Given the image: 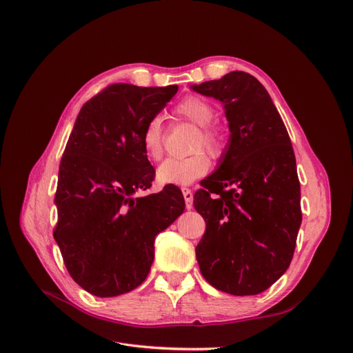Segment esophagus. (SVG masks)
<instances>
[{
  "label": "esophagus",
  "instance_id": "esophagus-1",
  "mask_svg": "<svg viewBox=\"0 0 353 353\" xmlns=\"http://www.w3.org/2000/svg\"><path fill=\"white\" fill-rule=\"evenodd\" d=\"M183 194H184V199H185L187 209L193 208V191H191L190 188H183Z\"/></svg>",
  "mask_w": 353,
  "mask_h": 353
}]
</instances>
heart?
I'll list each match as a JSON object with an SVG mask.
<instances>
[{
  "instance_id": "heart-1",
  "label": "heart",
  "mask_w": 353,
  "mask_h": 353,
  "mask_svg": "<svg viewBox=\"0 0 353 353\" xmlns=\"http://www.w3.org/2000/svg\"><path fill=\"white\" fill-rule=\"evenodd\" d=\"M175 114L200 126L196 137L194 150L205 147L212 154H219L225 144V132L221 126L212 123L215 117L213 105L197 95H188L179 101ZM143 150L152 160H159L163 154V128L160 117H153L144 126L141 134ZM210 169V160L205 152H197L188 157H170L157 169V179L162 184L187 185L197 178L205 176Z\"/></svg>"
}]
</instances>
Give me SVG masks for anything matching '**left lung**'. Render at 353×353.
<instances>
[{
	"instance_id": "obj_1",
	"label": "left lung",
	"mask_w": 353,
	"mask_h": 353,
	"mask_svg": "<svg viewBox=\"0 0 353 353\" xmlns=\"http://www.w3.org/2000/svg\"><path fill=\"white\" fill-rule=\"evenodd\" d=\"M191 90L223 104L231 132L218 169L194 194L206 221L196 248L200 272L223 293L259 294L290 266L302 223L290 137L268 91L249 73L234 70Z\"/></svg>"
}]
</instances>
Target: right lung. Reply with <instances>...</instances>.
<instances>
[{"mask_svg": "<svg viewBox=\"0 0 353 353\" xmlns=\"http://www.w3.org/2000/svg\"><path fill=\"white\" fill-rule=\"evenodd\" d=\"M176 85L113 83L82 105L59 168L54 240L72 279L99 297L134 290L150 272L154 239L185 209L175 185L152 187L144 126Z\"/></svg>", "mask_w": 353, "mask_h": 353, "instance_id": "right-lung-1", "label": "right lung"}]
</instances>
